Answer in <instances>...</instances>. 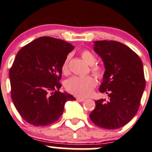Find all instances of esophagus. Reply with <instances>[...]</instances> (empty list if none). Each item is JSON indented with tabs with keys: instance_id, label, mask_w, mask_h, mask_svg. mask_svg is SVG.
<instances>
[{
	"instance_id": "34e87169",
	"label": "esophagus",
	"mask_w": 152,
	"mask_h": 152,
	"mask_svg": "<svg viewBox=\"0 0 152 152\" xmlns=\"http://www.w3.org/2000/svg\"><path fill=\"white\" fill-rule=\"evenodd\" d=\"M76 100H77L78 102H83L85 100V99H84V98H76Z\"/></svg>"
}]
</instances>
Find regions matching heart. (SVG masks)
Listing matches in <instances>:
<instances>
[{"instance_id": "heart-1", "label": "heart", "mask_w": 152, "mask_h": 152, "mask_svg": "<svg viewBox=\"0 0 152 152\" xmlns=\"http://www.w3.org/2000/svg\"><path fill=\"white\" fill-rule=\"evenodd\" d=\"M82 57L88 65H93L96 63V58L91 51L88 50H82ZM70 55H67L62 65V71L67 74L69 71V60ZM91 71L96 77L102 78L104 75L103 68L99 65H93ZM96 80L93 76H73L65 83L67 90L78 97H86L91 93L93 89L96 87Z\"/></svg>"}]
</instances>
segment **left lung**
Instances as JSON below:
<instances>
[{"instance_id":"obj_1","label":"left lung","mask_w":152,"mask_h":152,"mask_svg":"<svg viewBox=\"0 0 152 152\" xmlns=\"http://www.w3.org/2000/svg\"><path fill=\"white\" fill-rule=\"evenodd\" d=\"M94 50L104 64L99 91L108 95V100L95 102L90 120L107 129L121 128L134 118L140 107L145 87L142 61L131 48L117 41H96Z\"/></svg>"}]
</instances>
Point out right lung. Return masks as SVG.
Here are the masks:
<instances>
[{
	"instance_id": "1",
	"label": "right lung",
	"mask_w": 152,
	"mask_h": 152,
	"mask_svg": "<svg viewBox=\"0 0 152 152\" xmlns=\"http://www.w3.org/2000/svg\"><path fill=\"white\" fill-rule=\"evenodd\" d=\"M74 48L70 43L41 37L18 52L10 70L11 96L21 117L35 126L56 122L72 95L61 93L62 65Z\"/></svg>"
}]
</instances>
